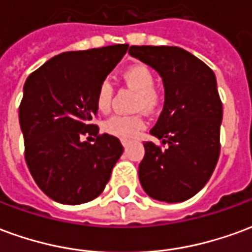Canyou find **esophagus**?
<instances>
[{"mask_svg":"<svg viewBox=\"0 0 252 252\" xmlns=\"http://www.w3.org/2000/svg\"><path fill=\"white\" fill-rule=\"evenodd\" d=\"M121 144H123L124 147H128V146L131 144V140H129V139H121Z\"/></svg>","mask_w":252,"mask_h":252,"instance_id":"1","label":"esophagus"}]
</instances>
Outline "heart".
<instances>
[{"label": "heart", "mask_w": 252, "mask_h": 252, "mask_svg": "<svg viewBox=\"0 0 252 252\" xmlns=\"http://www.w3.org/2000/svg\"><path fill=\"white\" fill-rule=\"evenodd\" d=\"M123 79L126 83L137 92L136 109L144 112H154L162 104V95L155 90V75L151 68L146 64L137 63L126 67L123 72ZM113 97V86L109 79H105L99 85L95 95V104L101 112H106L110 108ZM144 128V120L142 116H112L105 121L104 129L109 135L117 137H132L137 135Z\"/></svg>", "instance_id": "heart-1"}]
</instances>
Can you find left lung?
I'll list each match as a JSON object with an SVG mask.
<instances>
[{
  "label": "left lung",
  "instance_id": "1",
  "mask_svg": "<svg viewBox=\"0 0 252 252\" xmlns=\"http://www.w3.org/2000/svg\"><path fill=\"white\" fill-rule=\"evenodd\" d=\"M129 55L162 77L163 110L150 133L164 148L144 143L139 180L150 197L182 202L211 178L220 155L222 104L215 72L180 47L131 46Z\"/></svg>",
  "mask_w": 252,
  "mask_h": 252
}]
</instances>
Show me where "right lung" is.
<instances>
[{
	"instance_id": "add662e5",
	"label": "right lung",
	"mask_w": 252,
	"mask_h": 252,
	"mask_svg": "<svg viewBox=\"0 0 252 252\" xmlns=\"http://www.w3.org/2000/svg\"><path fill=\"white\" fill-rule=\"evenodd\" d=\"M128 44L70 51L51 58L27 78L19 108L25 162L44 193L78 205L104 191L124 148L117 137L98 135L92 124L101 83ZM95 136L94 145L82 136ZM89 139V137H88Z\"/></svg>"
}]
</instances>
